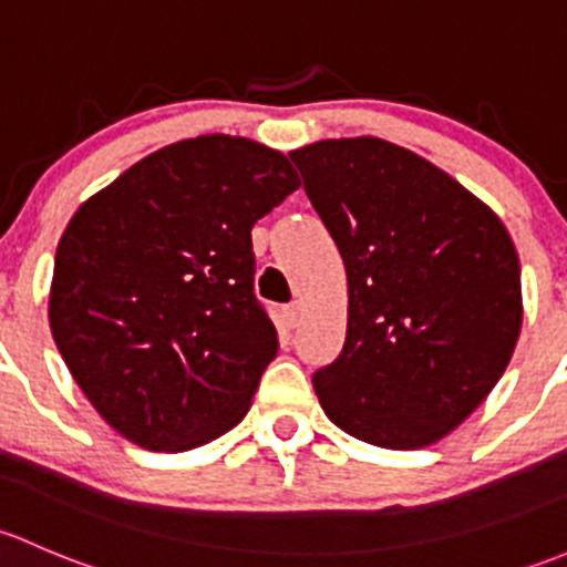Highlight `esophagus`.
<instances>
[{"label": "esophagus", "mask_w": 567, "mask_h": 567, "mask_svg": "<svg viewBox=\"0 0 567 567\" xmlns=\"http://www.w3.org/2000/svg\"><path fill=\"white\" fill-rule=\"evenodd\" d=\"M300 317H302L300 302H289V306L284 308V319H286V324H289V327L300 324Z\"/></svg>", "instance_id": "esophagus-1"}]
</instances>
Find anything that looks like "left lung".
Segmentation results:
<instances>
[{"label": "left lung", "mask_w": 567, "mask_h": 567, "mask_svg": "<svg viewBox=\"0 0 567 567\" xmlns=\"http://www.w3.org/2000/svg\"><path fill=\"white\" fill-rule=\"evenodd\" d=\"M347 267V341L313 373L347 434L414 451L483 404L522 332V267L492 207L384 138L289 153Z\"/></svg>", "instance_id": "left-lung-1"}]
</instances>
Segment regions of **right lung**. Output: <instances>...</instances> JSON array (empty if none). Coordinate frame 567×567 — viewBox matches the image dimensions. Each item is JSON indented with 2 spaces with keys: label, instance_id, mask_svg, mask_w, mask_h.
<instances>
[{
  "label": "right lung",
  "instance_id": "add662e5",
  "mask_svg": "<svg viewBox=\"0 0 567 567\" xmlns=\"http://www.w3.org/2000/svg\"><path fill=\"white\" fill-rule=\"evenodd\" d=\"M297 188L278 150L213 133L147 155L70 218L51 336L116 434L179 453L245 417L278 352L250 229Z\"/></svg>",
  "mask_w": 567,
  "mask_h": 567
}]
</instances>
